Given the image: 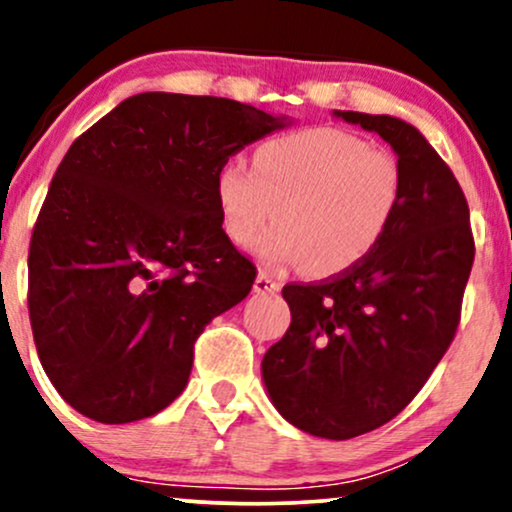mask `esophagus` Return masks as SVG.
I'll return each mask as SVG.
<instances>
[{
	"mask_svg": "<svg viewBox=\"0 0 512 512\" xmlns=\"http://www.w3.org/2000/svg\"><path fill=\"white\" fill-rule=\"evenodd\" d=\"M279 289H281V284L274 279L272 274H267V272L257 274V279H255V291L257 293H274Z\"/></svg>",
	"mask_w": 512,
	"mask_h": 512,
	"instance_id": "esophagus-1",
	"label": "esophagus"
}]
</instances>
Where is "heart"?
Instances as JSON below:
<instances>
[{"label":"heart","mask_w":512,"mask_h":512,"mask_svg":"<svg viewBox=\"0 0 512 512\" xmlns=\"http://www.w3.org/2000/svg\"><path fill=\"white\" fill-rule=\"evenodd\" d=\"M397 158L337 127H310L267 139L248 163H223L216 202L226 236L274 264L301 262L308 274L354 267L380 245L402 202Z\"/></svg>","instance_id":"obj_1"}]
</instances>
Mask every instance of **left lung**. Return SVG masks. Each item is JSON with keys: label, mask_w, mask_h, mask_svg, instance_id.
<instances>
[{"label": "left lung", "mask_w": 512, "mask_h": 512, "mask_svg": "<svg viewBox=\"0 0 512 512\" xmlns=\"http://www.w3.org/2000/svg\"><path fill=\"white\" fill-rule=\"evenodd\" d=\"M334 115L392 146L402 202L378 248L354 267L284 286L291 327L264 354L262 380L289 424L349 440L395 419L448 351L474 238L460 182L419 129L390 115Z\"/></svg>", "instance_id": "1"}]
</instances>
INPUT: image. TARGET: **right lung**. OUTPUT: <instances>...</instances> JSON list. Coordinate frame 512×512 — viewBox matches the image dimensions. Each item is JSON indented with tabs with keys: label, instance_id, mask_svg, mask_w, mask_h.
I'll return each instance as SVG.
<instances>
[{
	"label": "right lung",
	"instance_id": "right-lung-1",
	"mask_svg": "<svg viewBox=\"0 0 512 512\" xmlns=\"http://www.w3.org/2000/svg\"><path fill=\"white\" fill-rule=\"evenodd\" d=\"M286 125L231 98L154 91L69 146L33 228L28 313L79 414L129 424L185 390L197 337L257 276L221 228L216 175Z\"/></svg>",
	"mask_w": 512,
	"mask_h": 512
}]
</instances>
